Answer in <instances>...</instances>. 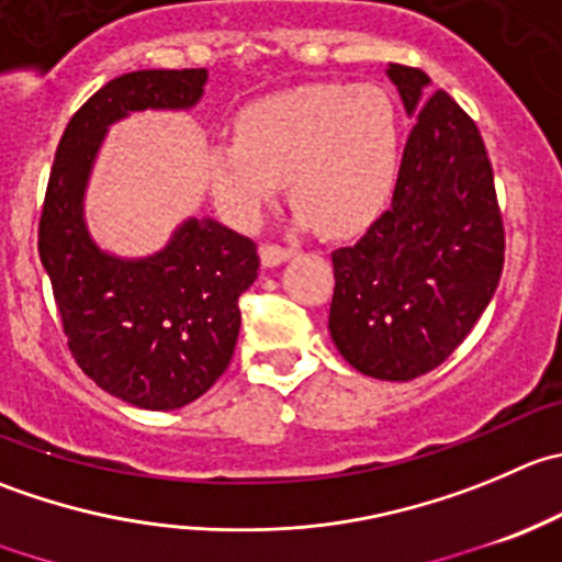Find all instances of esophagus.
<instances>
[{"instance_id":"34e87169","label":"esophagus","mask_w":562,"mask_h":562,"mask_svg":"<svg viewBox=\"0 0 562 562\" xmlns=\"http://www.w3.org/2000/svg\"><path fill=\"white\" fill-rule=\"evenodd\" d=\"M291 258V249L282 247V244H263L260 247V260H263V266H280L282 260Z\"/></svg>"}]
</instances>
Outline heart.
<instances>
[{"label":"heart","mask_w":562,"mask_h":562,"mask_svg":"<svg viewBox=\"0 0 562 562\" xmlns=\"http://www.w3.org/2000/svg\"><path fill=\"white\" fill-rule=\"evenodd\" d=\"M236 143H214L205 159L216 209L255 227L288 181L299 220L326 236L368 227L390 200L397 167V120L379 87L304 85L241 109Z\"/></svg>","instance_id":"b5f03b06"}]
</instances>
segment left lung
<instances>
[{
    "label": "left lung",
    "mask_w": 562,
    "mask_h": 562,
    "mask_svg": "<svg viewBox=\"0 0 562 562\" xmlns=\"http://www.w3.org/2000/svg\"><path fill=\"white\" fill-rule=\"evenodd\" d=\"M408 114L392 203L353 247L331 252L329 331L359 373L408 381L442 364L492 302L503 214L475 120L419 68L390 63Z\"/></svg>",
    "instance_id": "left-lung-1"
}]
</instances>
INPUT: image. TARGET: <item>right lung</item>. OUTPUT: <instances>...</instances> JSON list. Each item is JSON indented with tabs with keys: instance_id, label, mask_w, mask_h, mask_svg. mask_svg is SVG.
<instances>
[{
	"instance_id": "right-lung-1",
	"label": "right lung",
	"mask_w": 562,
	"mask_h": 562,
	"mask_svg": "<svg viewBox=\"0 0 562 562\" xmlns=\"http://www.w3.org/2000/svg\"><path fill=\"white\" fill-rule=\"evenodd\" d=\"M205 79V68L134 70L87 98L57 145L37 227L76 364L109 395L154 412L198 401L227 370L241 329L238 296L258 277V247L214 220H189L161 252L114 258L87 233L81 200L114 120L194 106Z\"/></svg>"
}]
</instances>
